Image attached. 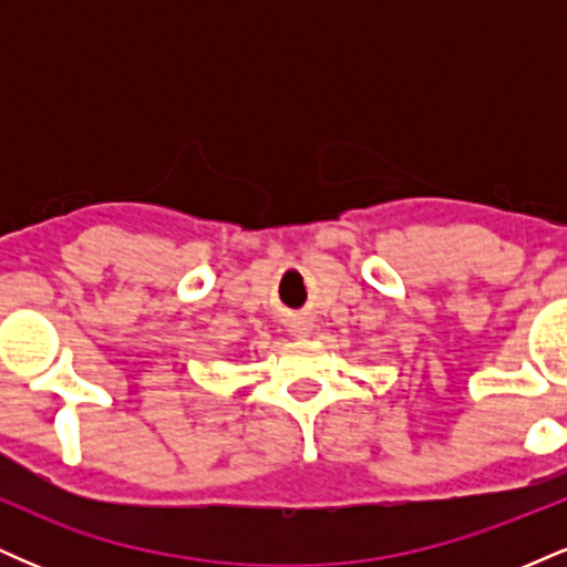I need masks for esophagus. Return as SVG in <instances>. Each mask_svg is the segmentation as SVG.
I'll return each instance as SVG.
<instances>
[{
    "label": "esophagus",
    "instance_id": "esophagus-1",
    "mask_svg": "<svg viewBox=\"0 0 567 567\" xmlns=\"http://www.w3.org/2000/svg\"><path fill=\"white\" fill-rule=\"evenodd\" d=\"M311 330V322L306 320V317H292L290 320V333L296 336H306Z\"/></svg>",
    "mask_w": 567,
    "mask_h": 567
}]
</instances>
